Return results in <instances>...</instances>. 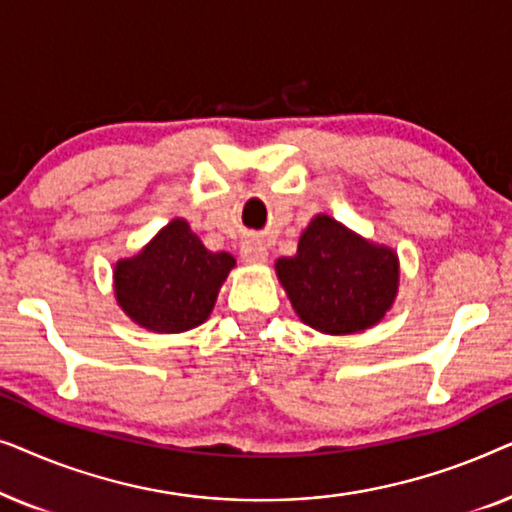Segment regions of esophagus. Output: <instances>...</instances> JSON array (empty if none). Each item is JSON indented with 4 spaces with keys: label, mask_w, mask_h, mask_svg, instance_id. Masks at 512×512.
<instances>
[{
    "label": "esophagus",
    "mask_w": 512,
    "mask_h": 512,
    "mask_svg": "<svg viewBox=\"0 0 512 512\" xmlns=\"http://www.w3.org/2000/svg\"><path fill=\"white\" fill-rule=\"evenodd\" d=\"M240 256H242V261H247V263H263V261H268V247H265V242L254 240V237H251V240L242 242Z\"/></svg>",
    "instance_id": "esophagus-1"
}]
</instances>
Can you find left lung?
<instances>
[{"mask_svg":"<svg viewBox=\"0 0 512 512\" xmlns=\"http://www.w3.org/2000/svg\"><path fill=\"white\" fill-rule=\"evenodd\" d=\"M275 272L300 321L326 335H352L380 324L401 282L394 249L328 214L312 216L298 251L277 258Z\"/></svg>","mask_w":512,"mask_h":512,"instance_id":"1","label":"left lung"}]
</instances>
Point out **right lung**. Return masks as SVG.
I'll use <instances>...</instances> for the list:
<instances>
[{
    "mask_svg": "<svg viewBox=\"0 0 512 512\" xmlns=\"http://www.w3.org/2000/svg\"><path fill=\"white\" fill-rule=\"evenodd\" d=\"M235 258L209 251L186 219H172L135 256L114 265V296L125 317L153 333L205 324Z\"/></svg>",
    "mask_w": 512,
    "mask_h": 512,
    "instance_id": "1",
    "label": "right lung"
}]
</instances>
